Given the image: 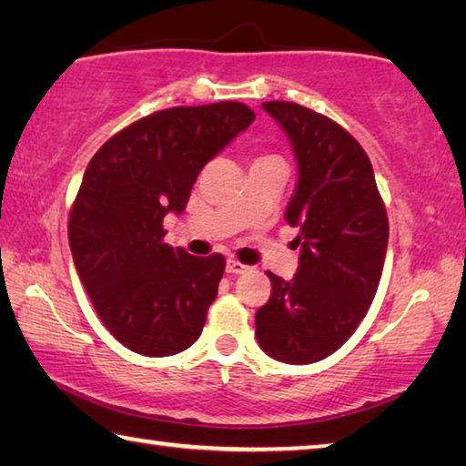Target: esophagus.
<instances>
[{
    "instance_id": "obj_1",
    "label": "esophagus",
    "mask_w": 466,
    "mask_h": 466,
    "mask_svg": "<svg viewBox=\"0 0 466 466\" xmlns=\"http://www.w3.org/2000/svg\"><path fill=\"white\" fill-rule=\"evenodd\" d=\"M247 269H248V267L238 263L236 258H228V261H226V271L228 273H244Z\"/></svg>"
}]
</instances>
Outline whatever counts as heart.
Wrapping results in <instances>:
<instances>
[{
  "label": "heart",
  "instance_id": "obj_1",
  "mask_svg": "<svg viewBox=\"0 0 466 466\" xmlns=\"http://www.w3.org/2000/svg\"><path fill=\"white\" fill-rule=\"evenodd\" d=\"M265 157H269V156H265Z\"/></svg>",
  "mask_w": 466,
  "mask_h": 466
}]
</instances>
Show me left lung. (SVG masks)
<instances>
[{
	"label": "left lung",
	"instance_id": "8db88e82",
	"mask_svg": "<svg viewBox=\"0 0 466 466\" xmlns=\"http://www.w3.org/2000/svg\"><path fill=\"white\" fill-rule=\"evenodd\" d=\"M281 125L298 162L286 209L298 228L294 279H271L269 302L257 310L261 350L286 364H314L353 335L380 283L389 218L370 157L351 133L296 102L261 105Z\"/></svg>",
	"mask_w": 466,
	"mask_h": 466
}]
</instances>
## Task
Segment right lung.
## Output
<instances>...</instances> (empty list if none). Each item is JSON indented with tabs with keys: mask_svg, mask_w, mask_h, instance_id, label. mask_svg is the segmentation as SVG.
I'll return each mask as SVG.
<instances>
[{
	"mask_svg": "<svg viewBox=\"0 0 466 466\" xmlns=\"http://www.w3.org/2000/svg\"><path fill=\"white\" fill-rule=\"evenodd\" d=\"M255 121L242 102L157 110L115 133L84 172L69 211L74 263L116 341L147 358L199 339L226 269L164 242V216L183 214L201 168Z\"/></svg>",
	"mask_w": 466,
	"mask_h": 466,
	"instance_id": "1",
	"label": "right lung"
}]
</instances>
